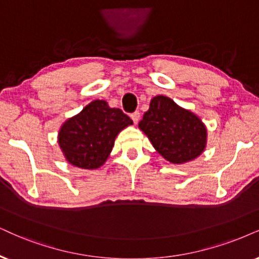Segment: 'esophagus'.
<instances>
[{
    "label": "esophagus",
    "mask_w": 259,
    "mask_h": 259,
    "mask_svg": "<svg viewBox=\"0 0 259 259\" xmlns=\"http://www.w3.org/2000/svg\"><path fill=\"white\" fill-rule=\"evenodd\" d=\"M130 117H132V119L134 120V123H137V122H139V119H140V112H139V111H136V112H134V113H132V116H130Z\"/></svg>",
    "instance_id": "esophagus-1"
}]
</instances>
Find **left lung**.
Instances as JSON below:
<instances>
[{
  "label": "left lung",
  "mask_w": 259,
  "mask_h": 259,
  "mask_svg": "<svg viewBox=\"0 0 259 259\" xmlns=\"http://www.w3.org/2000/svg\"><path fill=\"white\" fill-rule=\"evenodd\" d=\"M139 127L156 152L175 165L192 161L207 147L208 130L201 117L166 96L150 100Z\"/></svg>",
  "instance_id": "8db88e82"
}]
</instances>
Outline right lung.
Here are the masks:
<instances>
[{"instance_id":"right-lung-1","label":"right lung","mask_w":259,"mask_h":259,"mask_svg":"<svg viewBox=\"0 0 259 259\" xmlns=\"http://www.w3.org/2000/svg\"><path fill=\"white\" fill-rule=\"evenodd\" d=\"M133 120L105 100H93L62 124L57 142L75 167L97 169L106 162L118 134Z\"/></svg>"}]
</instances>
